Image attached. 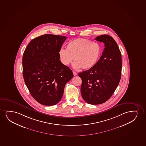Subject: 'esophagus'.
Returning a JSON list of instances; mask_svg holds the SVG:
<instances>
[{"label":"esophagus","instance_id":"1","mask_svg":"<svg viewBox=\"0 0 146 146\" xmlns=\"http://www.w3.org/2000/svg\"><path fill=\"white\" fill-rule=\"evenodd\" d=\"M73 75H74V76H76L77 75V73L76 72H75V71H73Z\"/></svg>","mask_w":146,"mask_h":146}]
</instances>
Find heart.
Returning <instances> with one entry per match:
<instances>
[{"mask_svg":"<svg viewBox=\"0 0 146 146\" xmlns=\"http://www.w3.org/2000/svg\"><path fill=\"white\" fill-rule=\"evenodd\" d=\"M102 52L100 44L87 38H79L68 42L66 49L60 48L58 56L61 63L64 65L69 64L73 59L74 68L88 70L96 65Z\"/></svg>","mask_w":146,"mask_h":146,"instance_id":"1","label":"heart"}]
</instances>
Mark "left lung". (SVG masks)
<instances>
[{
  "mask_svg": "<svg viewBox=\"0 0 146 146\" xmlns=\"http://www.w3.org/2000/svg\"><path fill=\"white\" fill-rule=\"evenodd\" d=\"M95 40L104 43L102 55L95 66L78 74L82 97L94 105L103 104L111 97L119 83L122 68L121 52L112 37L103 35Z\"/></svg>",
  "mask_w": 146,
  "mask_h": 146,
  "instance_id": "1",
  "label": "left lung"
}]
</instances>
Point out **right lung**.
I'll list each match as a JSON object with an SVG mask.
<instances>
[{"label": "right lung", "instance_id": "1", "mask_svg": "<svg viewBox=\"0 0 146 146\" xmlns=\"http://www.w3.org/2000/svg\"><path fill=\"white\" fill-rule=\"evenodd\" d=\"M66 37L42 35L28 44L22 59L25 84L35 100L46 106L60 101L65 84L73 77L72 70L59 60L58 51Z\"/></svg>", "mask_w": 146, "mask_h": 146}]
</instances>
